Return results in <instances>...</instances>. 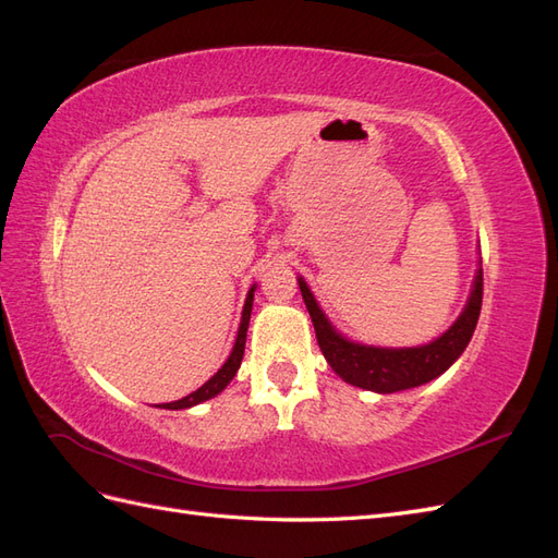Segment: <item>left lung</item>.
I'll list each match as a JSON object with an SVG mask.
<instances>
[{
  "label": "left lung",
  "instance_id": "left-lung-1",
  "mask_svg": "<svg viewBox=\"0 0 558 558\" xmlns=\"http://www.w3.org/2000/svg\"><path fill=\"white\" fill-rule=\"evenodd\" d=\"M298 283H300L302 300H305L307 312L312 316L316 342L320 351H324L330 367L347 384L367 388V391H377V393H396V391H404V388L428 384L430 379L440 377L445 369H449V365L465 351L472 332L477 328L482 293H484V277H482V269H477L468 305L445 335H440L435 342L424 347L384 349V347H365V344L349 342L347 337H342L330 326L326 314L320 312L305 279L300 277Z\"/></svg>",
  "mask_w": 558,
  "mask_h": 558
}]
</instances>
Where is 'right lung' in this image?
Returning <instances> with one entry per match:
<instances>
[{
    "label": "right lung",
    "instance_id": "add662e5",
    "mask_svg": "<svg viewBox=\"0 0 558 558\" xmlns=\"http://www.w3.org/2000/svg\"><path fill=\"white\" fill-rule=\"evenodd\" d=\"M253 291H256V286H251V291L246 295V302H244V312H242V324H240V330H238V340H234V347H232V353L228 356V361L223 363V367L218 369V373L207 381L202 384L197 391H193L191 396H185L177 402H165L162 408L165 410H185V408H193V404H199L205 402L214 396H218L223 391V388L232 381V377L238 375V369L242 365V359H244V344H246V328H248V318H251V307H253Z\"/></svg>",
    "mask_w": 558,
    "mask_h": 558
}]
</instances>
